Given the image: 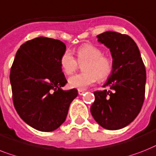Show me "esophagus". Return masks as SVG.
Instances as JSON below:
<instances>
[{
	"label": "esophagus",
	"mask_w": 156,
	"mask_h": 156,
	"mask_svg": "<svg viewBox=\"0 0 156 156\" xmlns=\"http://www.w3.org/2000/svg\"><path fill=\"white\" fill-rule=\"evenodd\" d=\"M78 92L79 95H82V94L85 93V90H78Z\"/></svg>",
	"instance_id": "esophagus-1"
}]
</instances>
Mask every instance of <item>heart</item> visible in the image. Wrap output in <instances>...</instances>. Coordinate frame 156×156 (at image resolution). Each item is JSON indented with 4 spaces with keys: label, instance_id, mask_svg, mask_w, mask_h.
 Here are the masks:
<instances>
[{
    "label": "heart",
    "instance_id": "obj_1",
    "mask_svg": "<svg viewBox=\"0 0 156 156\" xmlns=\"http://www.w3.org/2000/svg\"><path fill=\"white\" fill-rule=\"evenodd\" d=\"M77 60L69 50L62 54L60 65L66 74H73L78 69V63H85L82 74H74L68 79L71 88L84 90L98 80H105L112 71V62L108 57L102 55L98 47L90 44H85L77 49Z\"/></svg>",
    "mask_w": 156,
    "mask_h": 156
}]
</instances>
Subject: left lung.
I'll list each match as a JSON object with an SVG mask.
<instances>
[{"label":"left lung","mask_w":156,"mask_h":156,"mask_svg":"<svg viewBox=\"0 0 156 156\" xmlns=\"http://www.w3.org/2000/svg\"><path fill=\"white\" fill-rule=\"evenodd\" d=\"M98 41L110 49L112 71L103 87L109 90L94 92L91 115L107 130H119L131 123L141 111L146 85V69L140 49L131 37L107 31Z\"/></svg>","instance_id":"1"}]
</instances>
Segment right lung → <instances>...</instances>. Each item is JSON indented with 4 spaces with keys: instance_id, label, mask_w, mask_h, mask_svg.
Wrapping results in <instances>:
<instances>
[{
    "instance_id": "1",
    "label": "right lung",
    "mask_w": 156,
    "mask_h": 156,
    "mask_svg": "<svg viewBox=\"0 0 156 156\" xmlns=\"http://www.w3.org/2000/svg\"><path fill=\"white\" fill-rule=\"evenodd\" d=\"M66 46L39 37L17 50L10 70L12 101L19 116L37 131H53L65 122L78 90H63L66 79L60 59Z\"/></svg>"
}]
</instances>
